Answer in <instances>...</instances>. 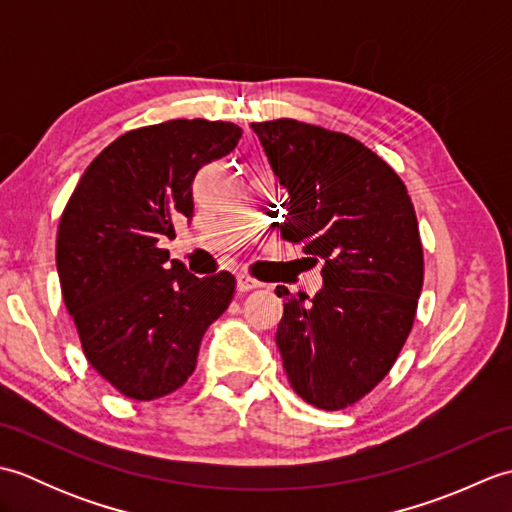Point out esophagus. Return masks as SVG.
<instances>
[{
	"mask_svg": "<svg viewBox=\"0 0 512 512\" xmlns=\"http://www.w3.org/2000/svg\"><path fill=\"white\" fill-rule=\"evenodd\" d=\"M262 288V284L255 279H250L246 275H237V292H250V290H257Z\"/></svg>",
	"mask_w": 512,
	"mask_h": 512,
	"instance_id": "obj_1",
	"label": "esophagus"
}]
</instances>
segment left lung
<instances>
[{"mask_svg": "<svg viewBox=\"0 0 512 512\" xmlns=\"http://www.w3.org/2000/svg\"><path fill=\"white\" fill-rule=\"evenodd\" d=\"M286 189L281 237L323 264V288L284 297L277 347L290 387L339 411L367 396L416 319L424 257L405 182L356 138L295 118L253 123Z\"/></svg>", "mask_w": 512, "mask_h": 512, "instance_id": "8db88e82", "label": "left lung"}]
</instances>
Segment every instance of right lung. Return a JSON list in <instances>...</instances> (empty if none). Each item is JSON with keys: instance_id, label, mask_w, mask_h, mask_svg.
Wrapping results in <instances>:
<instances>
[{"instance_id": "add662e5", "label": "right lung", "mask_w": 512, "mask_h": 512, "mask_svg": "<svg viewBox=\"0 0 512 512\" xmlns=\"http://www.w3.org/2000/svg\"><path fill=\"white\" fill-rule=\"evenodd\" d=\"M233 123L178 118L132 129L85 169L65 204L57 270L83 354L132 400H156L193 374L204 332L228 308L235 277L198 279L169 264L165 237L193 217V180L237 147Z\"/></svg>"}]
</instances>
